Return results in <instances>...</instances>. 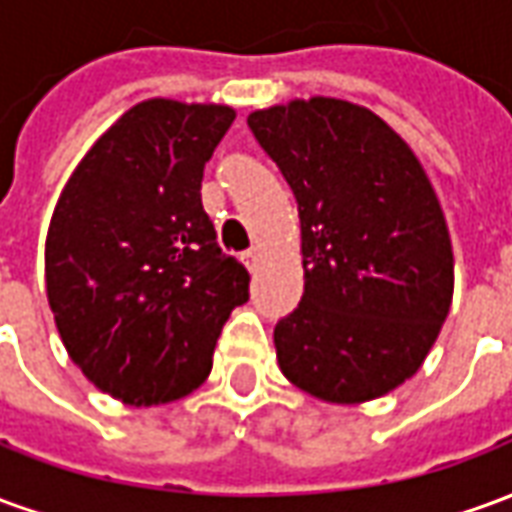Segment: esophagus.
<instances>
[{"label": "esophagus", "mask_w": 512, "mask_h": 512, "mask_svg": "<svg viewBox=\"0 0 512 512\" xmlns=\"http://www.w3.org/2000/svg\"><path fill=\"white\" fill-rule=\"evenodd\" d=\"M241 263H244L249 271H255V268L260 266V252H257V249H249V252H244V255H241Z\"/></svg>", "instance_id": "34e87169"}]
</instances>
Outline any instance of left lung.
I'll use <instances>...</instances> for the list:
<instances>
[{
    "mask_svg": "<svg viewBox=\"0 0 512 512\" xmlns=\"http://www.w3.org/2000/svg\"><path fill=\"white\" fill-rule=\"evenodd\" d=\"M246 123L293 189L304 296L274 329L282 376L334 406L417 373L447 318L455 260L414 150L367 106L293 98Z\"/></svg>",
    "mask_w": 512,
    "mask_h": 512,
    "instance_id": "8db88e82",
    "label": "left lung"
}]
</instances>
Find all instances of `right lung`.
Here are the masks:
<instances>
[{
	"label": "right lung",
	"mask_w": 512,
	"mask_h": 512,
	"mask_svg": "<svg viewBox=\"0 0 512 512\" xmlns=\"http://www.w3.org/2000/svg\"><path fill=\"white\" fill-rule=\"evenodd\" d=\"M235 109L147 98L98 136L46 235V296L73 365L158 406L194 392L249 274L216 244L202 172Z\"/></svg>",
	"instance_id": "obj_1"
}]
</instances>
